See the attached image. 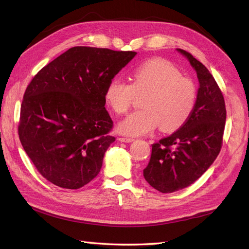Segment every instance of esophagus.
I'll use <instances>...</instances> for the list:
<instances>
[{
	"mask_svg": "<svg viewBox=\"0 0 249 249\" xmlns=\"http://www.w3.org/2000/svg\"><path fill=\"white\" fill-rule=\"evenodd\" d=\"M118 141L123 142H131L134 141V138H132V137H119Z\"/></svg>",
	"mask_w": 249,
	"mask_h": 249,
	"instance_id": "34e87169",
	"label": "esophagus"
}]
</instances>
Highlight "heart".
<instances>
[{"label":"heart","instance_id":"heart-1","mask_svg":"<svg viewBox=\"0 0 249 249\" xmlns=\"http://www.w3.org/2000/svg\"><path fill=\"white\" fill-rule=\"evenodd\" d=\"M131 83L114 78L107 83L105 99L116 114L129 111L135 96H142V110L120 121L118 130L138 136L156 128L173 132L183 126L195 110L197 100L196 84L165 59L154 58L135 65L130 72Z\"/></svg>","mask_w":249,"mask_h":249}]
</instances>
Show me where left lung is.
I'll use <instances>...</instances> for the list:
<instances>
[{
  "instance_id": "8db88e82",
  "label": "left lung",
  "mask_w": 249,
  "mask_h": 249,
  "mask_svg": "<svg viewBox=\"0 0 249 249\" xmlns=\"http://www.w3.org/2000/svg\"><path fill=\"white\" fill-rule=\"evenodd\" d=\"M178 51L196 70L199 88L189 119L152 144L150 161L143 169L145 180L161 193L184 189L202 177L220 153L226 121L225 101L213 76L190 53Z\"/></svg>"
}]
</instances>
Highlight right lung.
<instances>
[{
    "label": "right lung",
    "instance_id": "obj_1",
    "mask_svg": "<svg viewBox=\"0 0 249 249\" xmlns=\"http://www.w3.org/2000/svg\"><path fill=\"white\" fill-rule=\"evenodd\" d=\"M135 54L75 46L29 82L18 133L30 160L48 181L79 189L98 175L106 151L115 142L105 90Z\"/></svg>",
    "mask_w": 249,
    "mask_h": 249
}]
</instances>
